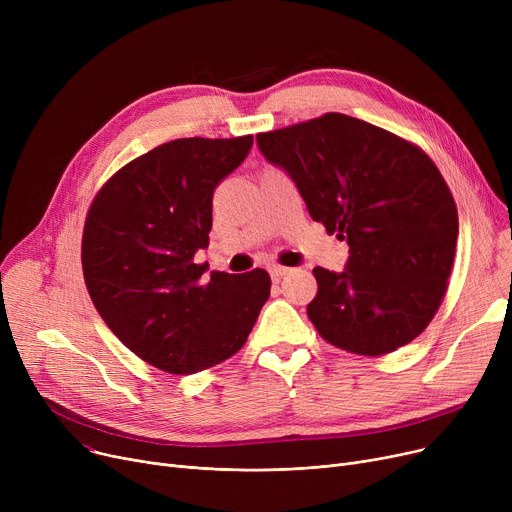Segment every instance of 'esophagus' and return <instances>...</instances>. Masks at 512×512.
Here are the masks:
<instances>
[{"label":"esophagus","instance_id":"1","mask_svg":"<svg viewBox=\"0 0 512 512\" xmlns=\"http://www.w3.org/2000/svg\"><path fill=\"white\" fill-rule=\"evenodd\" d=\"M267 272H270V276L272 278H282L286 272H288V267H284V265H278V263H272L270 267H267Z\"/></svg>","mask_w":512,"mask_h":512}]
</instances>
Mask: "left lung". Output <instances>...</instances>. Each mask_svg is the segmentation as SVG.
Here are the masks:
<instances>
[{"label":"left lung","mask_w":512,"mask_h":512,"mask_svg":"<svg viewBox=\"0 0 512 512\" xmlns=\"http://www.w3.org/2000/svg\"><path fill=\"white\" fill-rule=\"evenodd\" d=\"M315 222L346 240L336 274L315 267L307 315L342 351L380 357L434 319L452 272L459 213L440 170L417 145L346 114L257 134Z\"/></svg>","instance_id":"1"}]
</instances>
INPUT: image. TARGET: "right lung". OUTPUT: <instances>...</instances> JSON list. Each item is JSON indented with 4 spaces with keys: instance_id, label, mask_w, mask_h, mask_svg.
Here are the masks:
<instances>
[{
    "instance_id": "right-lung-1",
    "label": "right lung",
    "mask_w": 512,
    "mask_h": 512,
    "mask_svg": "<svg viewBox=\"0 0 512 512\" xmlns=\"http://www.w3.org/2000/svg\"><path fill=\"white\" fill-rule=\"evenodd\" d=\"M253 147L236 139H176L132 159L103 184L83 232L91 301L124 346L149 365L188 375L247 342L272 280L265 270L211 272L213 191Z\"/></svg>"
}]
</instances>
